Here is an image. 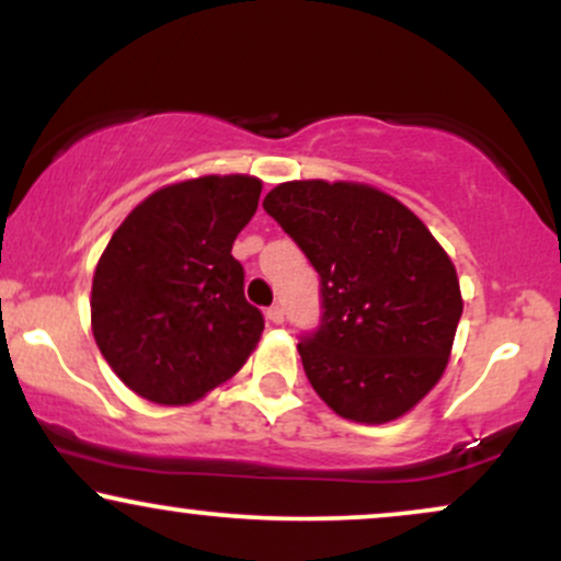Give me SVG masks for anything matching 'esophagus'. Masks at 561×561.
<instances>
[{
	"label": "esophagus",
	"instance_id": "obj_1",
	"mask_svg": "<svg viewBox=\"0 0 561 561\" xmlns=\"http://www.w3.org/2000/svg\"><path fill=\"white\" fill-rule=\"evenodd\" d=\"M266 319L272 321V324H276V327L285 324V311H282V306H272V308H268Z\"/></svg>",
	"mask_w": 561,
	"mask_h": 561
}]
</instances>
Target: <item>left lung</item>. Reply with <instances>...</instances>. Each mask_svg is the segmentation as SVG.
<instances>
[{
    "label": "left lung",
    "mask_w": 561,
    "mask_h": 561,
    "mask_svg": "<svg viewBox=\"0 0 561 561\" xmlns=\"http://www.w3.org/2000/svg\"><path fill=\"white\" fill-rule=\"evenodd\" d=\"M263 208L321 276V330L298 345L308 382L343 420H401L448 366L465 311L454 261L371 184L285 182Z\"/></svg>",
    "instance_id": "8db88e82"
}]
</instances>
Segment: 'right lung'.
Instances as JSON below:
<instances>
[{"mask_svg": "<svg viewBox=\"0 0 561 561\" xmlns=\"http://www.w3.org/2000/svg\"><path fill=\"white\" fill-rule=\"evenodd\" d=\"M263 182L205 173L160 186L113 231L92 279L96 347L128 390L192 405L259 347L263 317L231 255Z\"/></svg>", "mask_w": 561, "mask_h": 561, "instance_id": "obj_1", "label": "right lung"}]
</instances>
